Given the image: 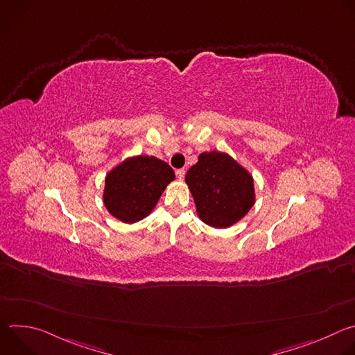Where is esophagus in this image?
<instances>
[{
	"label": "esophagus",
	"instance_id": "obj_1",
	"mask_svg": "<svg viewBox=\"0 0 355 355\" xmlns=\"http://www.w3.org/2000/svg\"><path fill=\"white\" fill-rule=\"evenodd\" d=\"M175 175H177L178 180H184V177H185V170H184V168H178V170L175 171Z\"/></svg>",
	"mask_w": 355,
	"mask_h": 355
}]
</instances>
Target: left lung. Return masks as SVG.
Here are the masks:
<instances>
[{
  "mask_svg": "<svg viewBox=\"0 0 355 355\" xmlns=\"http://www.w3.org/2000/svg\"><path fill=\"white\" fill-rule=\"evenodd\" d=\"M185 181L193 196L198 216L212 227H229L254 205L252 177L229 155L202 153Z\"/></svg>",
  "mask_w": 355,
  "mask_h": 355,
  "instance_id": "1",
  "label": "left lung"
}]
</instances>
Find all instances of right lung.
I'll return each mask as SVG.
<instances>
[{"label":"right lung","instance_id":"1","mask_svg":"<svg viewBox=\"0 0 355 355\" xmlns=\"http://www.w3.org/2000/svg\"><path fill=\"white\" fill-rule=\"evenodd\" d=\"M174 178L173 168L153 156L128 159L107 175L104 204L116 219L137 222L153 211Z\"/></svg>","mask_w":355,"mask_h":355}]
</instances>
